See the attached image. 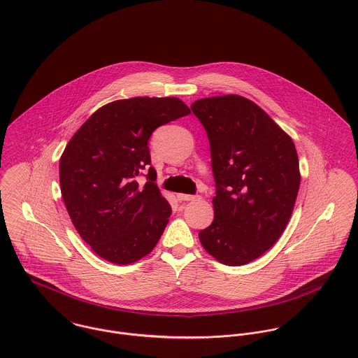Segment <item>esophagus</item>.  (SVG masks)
<instances>
[{
  "label": "esophagus",
  "mask_w": 358,
  "mask_h": 358,
  "mask_svg": "<svg viewBox=\"0 0 358 358\" xmlns=\"http://www.w3.org/2000/svg\"><path fill=\"white\" fill-rule=\"evenodd\" d=\"M177 198H178V201L188 202V201H194V199H196L198 196H196V195H188V194H178V195H177Z\"/></svg>",
  "instance_id": "34e87169"
}]
</instances>
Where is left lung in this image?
Masks as SVG:
<instances>
[{
  "mask_svg": "<svg viewBox=\"0 0 358 358\" xmlns=\"http://www.w3.org/2000/svg\"><path fill=\"white\" fill-rule=\"evenodd\" d=\"M216 187L215 219L199 231L203 248L229 266L245 265L285 231L300 188L292 138L254 101L237 96L196 100Z\"/></svg>",
  "mask_w": 358,
  "mask_h": 358,
  "instance_id": "1",
  "label": "left lung"
}]
</instances>
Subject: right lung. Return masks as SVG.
I'll return each instance as SVG.
<instances>
[{"label": "right lung", "mask_w": 358, "mask_h": 358, "mask_svg": "<svg viewBox=\"0 0 358 358\" xmlns=\"http://www.w3.org/2000/svg\"><path fill=\"white\" fill-rule=\"evenodd\" d=\"M189 113L177 97L117 100L68 142L59 159L62 199L79 236L103 259L127 265L156 247L171 206L155 182L148 142L156 128Z\"/></svg>", "instance_id": "obj_1"}]
</instances>
